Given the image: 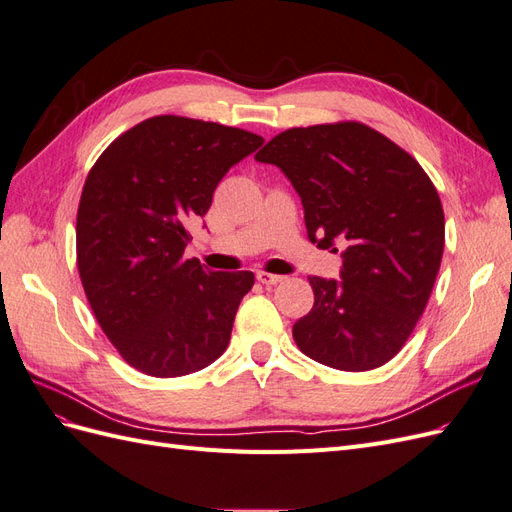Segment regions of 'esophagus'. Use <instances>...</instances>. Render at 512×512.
I'll list each match as a JSON object with an SVG mask.
<instances>
[{
  "instance_id": "34e87169",
  "label": "esophagus",
  "mask_w": 512,
  "mask_h": 512,
  "mask_svg": "<svg viewBox=\"0 0 512 512\" xmlns=\"http://www.w3.org/2000/svg\"><path fill=\"white\" fill-rule=\"evenodd\" d=\"M256 280L260 284H267V286H273V284H280L284 277L282 275H275V273H267V271H258L256 273Z\"/></svg>"
}]
</instances>
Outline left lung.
Listing matches in <instances>:
<instances>
[{"mask_svg": "<svg viewBox=\"0 0 512 512\" xmlns=\"http://www.w3.org/2000/svg\"><path fill=\"white\" fill-rule=\"evenodd\" d=\"M297 190L307 237L344 247L339 280L309 277L292 327L303 354L342 371L389 363L423 316L444 252V211L410 153L363 123L292 128L256 153Z\"/></svg>", "mask_w": 512, "mask_h": 512, "instance_id": "obj_1", "label": "left lung"}]
</instances>
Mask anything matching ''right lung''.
<instances>
[{"label": "right lung", "mask_w": 512, "mask_h": 512, "mask_svg": "<svg viewBox=\"0 0 512 512\" xmlns=\"http://www.w3.org/2000/svg\"><path fill=\"white\" fill-rule=\"evenodd\" d=\"M262 143L160 115L121 134L89 170L76 215L81 282L106 337L143 374H192L226 350L254 273H215L183 252L222 177Z\"/></svg>", "instance_id": "1"}]
</instances>
